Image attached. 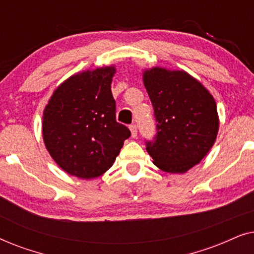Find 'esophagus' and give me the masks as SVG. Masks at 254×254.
Wrapping results in <instances>:
<instances>
[{"mask_svg":"<svg viewBox=\"0 0 254 254\" xmlns=\"http://www.w3.org/2000/svg\"><path fill=\"white\" fill-rule=\"evenodd\" d=\"M129 129H130V133H131V137H136V136H137V128H136V125H130Z\"/></svg>","mask_w":254,"mask_h":254,"instance_id":"obj_1","label":"esophagus"}]
</instances>
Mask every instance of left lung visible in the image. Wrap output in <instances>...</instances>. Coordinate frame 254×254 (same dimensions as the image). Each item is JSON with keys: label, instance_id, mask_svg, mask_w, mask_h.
Instances as JSON below:
<instances>
[{"label": "left lung", "instance_id": "left-lung-1", "mask_svg": "<svg viewBox=\"0 0 254 254\" xmlns=\"http://www.w3.org/2000/svg\"><path fill=\"white\" fill-rule=\"evenodd\" d=\"M143 84L157 123L155 141L147 142L148 154L162 171L185 173L216 140L220 120L214 97L184 70L145 69Z\"/></svg>", "mask_w": 254, "mask_h": 254}]
</instances>
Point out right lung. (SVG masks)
Listing matches in <instances>:
<instances>
[{"label":"right lung","mask_w":254,"mask_h":254,"mask_svg":"<svg viewBox=\"0 0 254 254\" xmlns=\"http://www.w3.org/2000/svg\"><path fill=\"white\" fill-rule=\"evenodd\" d=\"M114 74L116 67L109 65L72 75L55 89L45 107L44 143L68 175L81 179L104 175L130 136L116 120Z\"/></svg>","instance_id":"1"}]
</instances>
